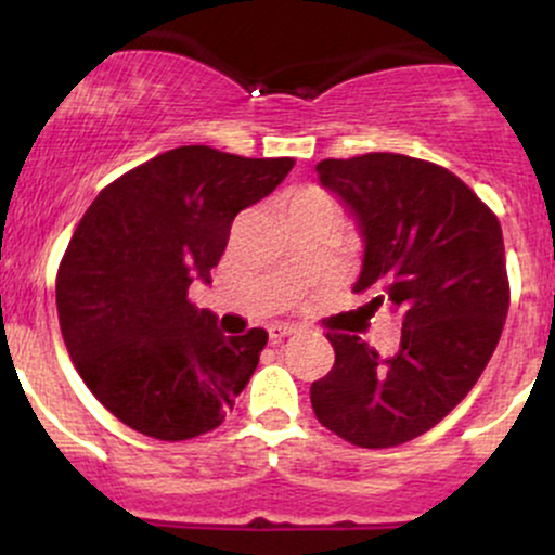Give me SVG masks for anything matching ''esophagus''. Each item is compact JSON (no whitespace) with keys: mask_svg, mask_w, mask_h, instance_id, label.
Masks as SVG:
<instances>
[{"mask_svg":"<svg viewBox=\"0 0 555 555\" xmlns=\"http://www.w3.org/2000/svg\"><path fill=\"white\" fill-rule=\"evenodd\" d=\"M297 328L295 326H286V323H276V326L269 328V339L271 344H282L284 339H289V336H295Z\"/></svg>","mask_w":555,"mask_h":555,"instance_id":"1","label":"esophagus"}]
</instances>
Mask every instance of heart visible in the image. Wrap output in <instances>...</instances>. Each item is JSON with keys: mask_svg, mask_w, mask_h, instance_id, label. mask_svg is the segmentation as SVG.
Instances as JSON below:
<instances>
[{"mask_svg": "<svg viewBox=\"0 0 555 555\" xmlns=\"http://www.w3.org/2000/svg\"><path fill=\"white\" fill-rule=\"evenodd\" d=\"M305 195H326V193H321V190H315V188H308V190H302V193H297V197H305Z\"/></svg>", "mask_w": 555, "mask_h": 555, "instance_id": "heart-1", "label": "heart"}]
</instances>
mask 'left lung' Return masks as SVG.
Here are the masks:
<instances>
[{"label":"left lung","instance_id":"left-lung-1","mask_svg":"<svg viewBox=\"0 0 555 555\" xmlns=\"http://www.w3.org/2000/svg\"><path fill=\"white\" fill-rule=\"evenodd\" d=\"M323 188L358 219L365 256L354 292L393 305L401 339L378 358L354 334H326L336 360L313 380L318 423L362 449L423 436L486 371L508 313L495 214L449 169L404 154L323 158Z\"/></svg>","mask_w":555,"mask_h":555}]
</instances>
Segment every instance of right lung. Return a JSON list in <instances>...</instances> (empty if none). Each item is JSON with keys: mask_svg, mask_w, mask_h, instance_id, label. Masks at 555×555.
Instances as JSON below:
<instances>
[{"mask_svg": "<svg viewBox=\"0 0 555 555\" xmlns=\"http://www.w3.org/2000/svg\"><path fill=\"white\" fill-rule=\"evenodd\" d=\"M295 158L180 145L125 171L82 214L56 271V313L82 384L158 441L224 423L269 334L224 336L188 289L211 282L234 216L276 190Z\"/></svg>", "mask_w": 555, "mask_h": 555, "instance_id": "obj_1", "label": "right lung"}]
</instances>
